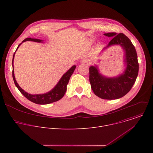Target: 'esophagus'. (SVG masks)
I'll return each mask as SVG.
<instances>
[{"label":"esophagus","instance_id":"1","mask_svg":"<svg viewBox=\"0 0 153 153\" xmlns=\"http://www.w3.org/2000/svg\"><path fill=\"white\" fill-rule=\"evenodd\" d=\"M81 63H83V64H85V65H89V64H90L91 62L88 59H83L81 60Z\"/></svg>","mask_w":153,"mask_h":153}]
</instances>
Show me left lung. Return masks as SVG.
I'll return each mask as SVG.
<instances>
[{"label":"left lung","instance_id":"8db88e82","mask_svg":"<svg viewBox=\"0 0 153 153\" xmlns=\"http://www.w3.org/2000/svg\"><path fill=\"white\" fill-rule=\"evenodd\" d=\"M104 35L113 38L103 49L114 45H119L123 49L126 69L119 76L106 77L99 73L97 66H91L89 68L90 82L94 93L99 97L107 100L117 99L126 95L136 82L139 73L137 55L132 42L124 34L108 33Z\"/></svg>","mask_w":153,"mask_h":153}]
</instances>
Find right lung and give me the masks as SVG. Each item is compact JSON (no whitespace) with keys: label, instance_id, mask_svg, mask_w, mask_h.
I'll return each mask as SVG.
<instances>
[{"label":"right lung","instance_id":"obj_1","mask_svg":"<svg viewBox=\"0 0 153 153\" xmlns=\"http://www.w3.org/2000/svg\"><path fill=\"white\" fill-rule=\"evenodd\" d=\"M27 40H30V41H33L36 42H43V40H40V39H33V38H27L25 40H24L21 43L18 45L16 51L19 47V46L24 42H26ZM15 51V53H16ZM15 53H14L13 57V61H12V65H13V78L14 82V83L16 86L18 90L20 91V92L27 99H28L31 102L37 103V104H40V105H46V104H49L56 101L59 100L61 99L64 94H65L67 91V86L68 83V82L70 80V79L74 73V70L76 69V65H74L67 72L65 73L59 82L57 83V85L54 87V88L50 91L49 92L44 94H29L27 92H25L22 88H20V86L18 85L17 83L14 74V67H13V61H14V55Z\"/></svg>","mask_w":153,"mask_h":153}]
</instances>
